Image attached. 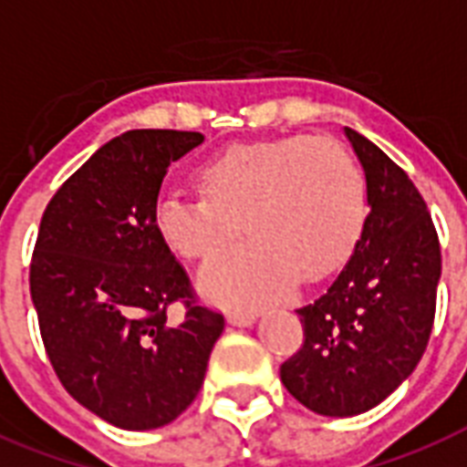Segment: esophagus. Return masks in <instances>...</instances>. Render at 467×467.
Returning a JSON list of instances; mask_svg holds the SVG:
<instances>
[{"label": "esophagus", "instance_id": "esophagus-1", "mask_svg": "<svg viewBox=\"0 0 467 467\" xmlns=\"http://www.w3.org/2000/svg\"><path fill=\"white\" fill-rule=\"evenodd\" d=\"M231 327H253L255 324V314H229L226 317Z\"/></svg>", "mask_w": 467, "mask_h": 467}]
</instances>
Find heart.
<instances>
[{
    "label": "heart",
    "mask_w": 467,
    "mask_h": 467,
    "mask_svg": "<svg viewBox=\"0 0 467 467\" xmlns=\"http://www.w3.org/2000/svg\"><path fill=\"white\" fill-rule=\"evenodd\" d=\"M200 194L165 192L155 223L182 258L207 260L244 229L236 248L200 273L202 295L253 309L341 267L365 216L363 175L324 136H285L223 150L200 168Z\"/></svg>",
    "instance_id": "heart-1"
}]
</instances>
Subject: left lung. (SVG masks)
<instances>
[{
    "mask_svg": "<svg viewBox=\"0 0 467 467\" xmlns=\"http://www.w3.org/2000/svg\"><path fill=\"white\" fill-rule=\"evenodd\" d=\"M370 214L353 255L314 305L297 309L305 343L280 378L324 417H356L395 392L421 360L436 314L441 245L407 172L353 129Z\"/></svg>",
    "mask_w": 467,
    "mask_h": 467,
    "instance_id": "left-lung-1",
    "label": "left lung"
}]
</instances>
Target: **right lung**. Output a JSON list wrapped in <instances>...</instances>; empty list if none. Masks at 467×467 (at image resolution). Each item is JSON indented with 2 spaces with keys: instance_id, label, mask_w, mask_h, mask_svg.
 Here are the masks:
<instances>
[{
  "instance_id": "1",
  "label": "right lung",
  "mask_w": 467,
  "mask_h": 467,
  "mask_svg": "<svg viewBox=\"0 0 467 467\" xmlns=\"http://www.w3.org/2000/svg\"><path fill=\"white\" fill-rule=\"evenodd\" d=\"M202 140L121 133L65 180L38 229L28 280L50 365L82 407L126 431L170 424L194 402L223 331L155 223L170 162ZM175 301L185 314L172 325Z\"/></svg>"
}]
</instances>
